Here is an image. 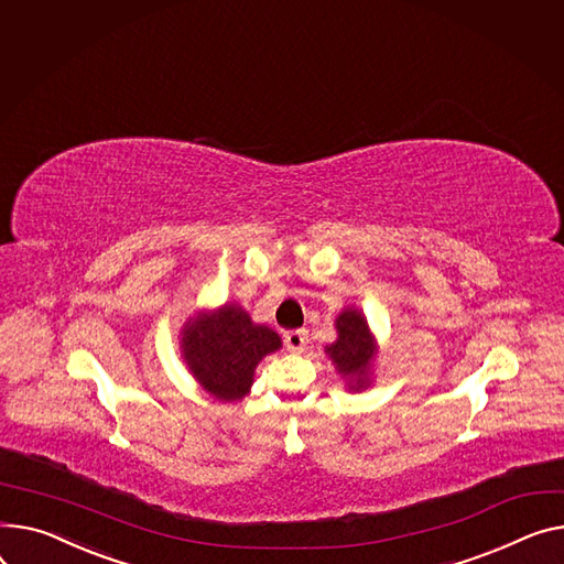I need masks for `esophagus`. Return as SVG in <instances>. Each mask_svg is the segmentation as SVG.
<instances>
[{"label":"esophagus","mask_w":564,"mask_h":564,"mask_svg":"<svg viewBox=\"0 0 564 564\" xmlns=\"http://www.w3.org/2000/svg\"><path fill=\"white\" fill-rule=\"evenodd\" d=\"M283 343H285L288 351H292V354H302V351L306 349V345H308V333H306L304 328H299V330H288V333L283 335Z\"/></svg>","instance_id":"1"}]
</instances>
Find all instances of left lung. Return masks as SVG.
Returning <instances> with one entry per match:
<instances>
[{"label":"left lung","instance_id":"obj_1","mask_svg":"<svg viewBox=\"0 0 564 564\" xmlns=\"http://www.w3.org/2000/svg\"><path fill=\"white\" fill-rule=\"evenodd\" d=\"M337 340L326 345L324 351L340 373L349 392H362L371 386L373 367L379 358L377 335L371 333L367 317L356 306H347L335 317Z\"/></svg>","mask_w":564,"mask_h":564}]
</instances>
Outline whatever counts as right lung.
<instances>
[{"instance_id":"right-lung-1","label":"right lung","mask_w":564,"mask_h":564,"mask_svg":"<svg viewBox=\"0 0 564 564\" xmlns=\"http://www.w3.org/2000/svg\"><path fill=\"white\" fill-rule=\"evenodd\" d=\"M281 337L265 324H256L240 304L197 311L178 333L181 358L193 379L221 403H234L251 392L258 362L281 349Z\"/></svg>"}]
</instances>
